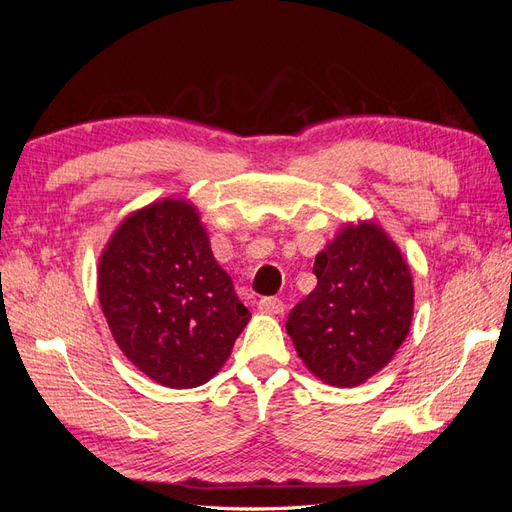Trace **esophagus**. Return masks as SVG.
<instances>
[{
	"label": "esophagus",
	"mask_w": 512,
	"mask_h": 512,
	"mask_svg": "<svg viewBox=\"0 0 512 512\" xmlns=\"http://www.w3.org/2000/svg\"><path fill=\"white\" fill-rule=\"evenodd\" d=\"M258 312L260 314H269V316L282 314L284 312V303H282V299H277V297H265V299L258 301Z\"/></svg>",
	"instance_id": "34e87169"
}]
</instances>
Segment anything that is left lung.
Instances as JSON below:
<instances>
[{
  "label": "left lung",
  "mask_w": 512,
  "mask_h": 512,
  "mask_svg": "<svg viewBox=\"0 0 512 512\" xmlns=\"http://www.w3.org/2000/svg\"><path fill=\"white\" fill-rule=\"evenodd\" d=\"M316 288L292 307L286 331L305 367L348 389L393 361L410 333L414 282L386 230L348 222L316 256Z\"/></svg>",
  "instance_id": "1"
}]
</instances>
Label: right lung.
<instances>
[{"label":"right lung","instance_id":"add662e5","mask_svg":"<svg viewBox=\"0 0 512 512\" xmlns=\"http://www.w3.org/2000/svg\"><path fill=\"white\" fill-rule=\"evenodd\" d=\"M98 299L126 359L168 389L209 382L252 318L198 209L173 196L115 228L98 260Z\"/></svg>","mask_w":512,"mask_h":512}]
</instances>
